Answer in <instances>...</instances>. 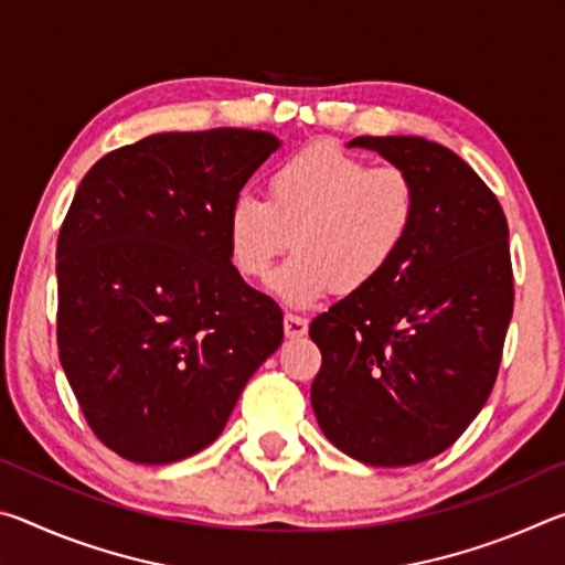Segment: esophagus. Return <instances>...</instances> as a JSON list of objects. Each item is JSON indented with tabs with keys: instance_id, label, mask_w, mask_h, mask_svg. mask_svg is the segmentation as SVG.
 Segmentation results:
<instances>
[{
	"instance_id": "1",
	"label": "esophagus",
	"mask_w": 565,
	"mask_h": 565,
	"mask_svg": "<svg viewBox=\"0 0 565 565\" xmlns=\"http://www.w3.org/2000/svg\"><path fill=\"white\" fill-rule=\"evenodd\" d=\"M306 331H309V321H306L303 317H296V313H286L284 317L286 339H299Z\"/></svg>"
}]
</instances>
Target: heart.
<instances>
[{
    "instance_id": "b5f03b06",
    "label": "heart",
    "mask_w": 565,
    "mask_h": 565,
    "mask_svg": "<svg viewBox=\"0 0 565 565\" xmlns=\"http://www.w3.org/2000/svg\"><path fill=\"white\" fill-rule=\"evenodd\" d=\"M416 218L418 189L408 171L319 145L271 171L269 202L234 199L226 242L248 279H264L294 246L271 289L284 303L311 306L333 289L356 294L376 284L406 248Z\"/></svg>"
}]
</instances>
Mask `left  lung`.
<instances>
[{
    "label": "left lung",
    "instance_id": "1",
    "mask_svg": "<svg viewBox=\"0 0 565 565\" xmlns=\"http://www.w3.org/2000/svg\"><path fill=\"white\" fill-rule=\"evenodd\" d=\"M418 189V218L394 266L311 321L321 351L311 406L323 436L369 466L446 451L499 374L513 313L509 224L481 177L424 137H356Z\"/></svg>",
    "mask_w": 565,
    "mask_h": 565
}]
</instances>
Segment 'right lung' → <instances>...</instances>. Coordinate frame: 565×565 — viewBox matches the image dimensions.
Segmentation results:
<instances>
[{
  "label": "right lung",
  "mask_w": 565,
  "mask_h": 565,
  "mask_svg": "<svg viewBox=\"0 0 565 565\" xmlns=\"http://www.w3.org/2000/svg\"><path fill=\"white\" fill-rule=\"evenodd\" d=\"M281 141L269 131L151 134L102 157L56 242V343L92 431L134 463L216 441L284 313L232 264L226 214Z\"/></svg>",
  "instance_id": "1"
}]
</instances>
